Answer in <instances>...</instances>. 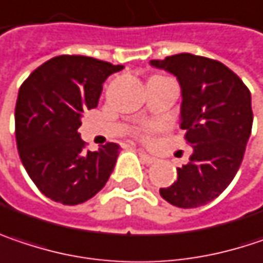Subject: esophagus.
<instances>
[{"mask_svg":"<svg viewBox=\"0 0 263 263\" xmlns=\"http://www.w3.org/2000/svg\"><path fill=\"white\" fill-rule=\"evenodd\" d=\"M138 155L143 159V162H146V164H154L156 161L155 156L149 155V154H146V152H143V151H138Z\"/></svg>","mask_w":263,"mask_h":263,"instance_id":"esophagus-1","label":"esophagus"}]
</instances>
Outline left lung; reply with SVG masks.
Returning <instances> with one entry per match:
<instances>
[{
	"label": "left lung",
	"instance_id": "8db88e82",
	"mask_svg": "<svg viewBox=\"0 0 263 263\" xmlns=\"http://www.w3.org/2000/svg\"><path fill=\"white\" fill-rule=\"evenodd\" d=\"M151 66L176 77L180 128L193 147L176 182L159 194L178 208H199L226 190L242 162L253 125L250 90L223 63L200 55L183 52Z\"/></svg>",
	"mask_w": 263,
	"mask_h": 263
}]
</instances>
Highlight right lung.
Returning <instances> with one entry per match:
<instances>
[{
  "label": "right lung",
  "mask_w": 263,
  "mask_h": 263,
  "mask_svg": "<svg viewBox=\"0 0 263 263\" xmlns=\"http://www.w3.org/2000/svg\"><path fill=\"white\" fill-rule=\"evenodd\" d=\"M123 66L84 55H59L19 88L14 126L21 161L36 186L51 200L80 204L109 179L120 146L84 149L78 128L85 109L98 105L102 84Z\"/></svg>",
  "instance_id": "obj_1"
}]
</instances>
